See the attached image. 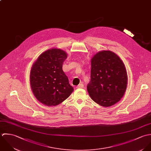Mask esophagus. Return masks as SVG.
Here are the masks:
<instances>
[{
  "label": "esophagus",
  "mask_w": 151,
  "mask_h": 151,
  "mask_svg": "<svg viewBox=\"0 0 151 151\" xmlns=\"http://www.w3.org/2000/svg\"><path fill=\"white\" fill-rule=\"evenodd\" d=\"M84 87V85L82 84V83H81L79 85H78L77 86H76V88L77 89H80V88H83Z\"/></svg>",
  "instance_id": "esophagus-1"
}]
</instances>
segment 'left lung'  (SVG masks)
I'll list each match as a JSON object with an SVG mask.
<instances>
[{"instance_id": "left-lung-1", "label": "left lung", "mask_w": 151, "mask_h": 151, "mask_svg": "<svg viewBox=\"0 0 151 151\" xmlns=\"http://www.w3.org/2000/svg\"><path fill=\"white\" fill-rule=\"evenodd\" d=\"M127 81L124 64L114 52L102 51L92 58L87 89L97 104L109 107L119 101L126 91Z\"/></svg>"}]
</instances>
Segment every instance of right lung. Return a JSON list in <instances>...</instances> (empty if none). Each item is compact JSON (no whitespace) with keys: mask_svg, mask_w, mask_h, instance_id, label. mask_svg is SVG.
Wrapping results in <instances>:
<instances>
[{"mask_svg":"<svg viewBox=\"0 0 151 151\" xmlns=\"http://www.w3.org/2000/svg\"><path fill=\"white\" fill-rule=\"evenodd\" d=\"M66 58L65 51L53 48L41 54L33 64L30 77L31 88L40 103L48 106H57L73 91L62 70Z\"/></svg>","mask_w":151,"mask_h":151,"instance_id":"1","label":"right lung"}]
</instances>
